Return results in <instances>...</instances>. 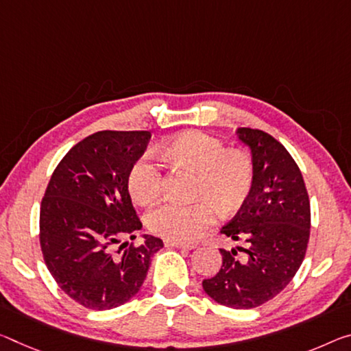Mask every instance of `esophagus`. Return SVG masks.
<instances>
[{
  "label": "esophagus",
  "mask_w": 351,
  "mask_h": 351,
  "mask_svg": "<svg viewBox=\"0 0 351 351\" xmlns=\"http://www.w3.org/2000/svg\"><path fill=\"white\" fill-rule=\"evenodd\" d=\"M164 243H165V247H173V248L193 250L197 247V243H193V242H181V241H173V239H165Z\"/></svg>",
  "instance_id": "esophagus-1"
}]
</instances>
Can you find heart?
I'll return each instance as SVG.
<instances>
[{
    "instance_id": "obj_1",
    "label": "heart",
    "mask_w": 351,
    "mask_h": 351,
    "mask_svg": "<svg viewBox=\"0 0 351 351\" xmlns=\"http://www.w3.org/2000/svg\"><path fill=\"white\" fill-rule=\"evenodd\" d=\"M162 156L176 167L197 173V202H165L149 210V230L173 241L189 242L202 236L221 213H232L247 202L253 187L254 167L242 149H226L223 142L202 131H189L167 143ZM164 173L153 156L145 154L128 173L131 197L142 204L153 203L162 193Z\"/></svg>"
}]
</instances>
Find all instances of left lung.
<instances>
[{"label":"left lung","mask_w":351,"mask_h":351,"mask_svg":"<svg viewBox=\"0 0 351 351\" xmlns=\"http://www.w3.org/2000/svg\"><path fill=\"white\" fill-rule=\"evenodd\" d=\"M237 134L252 148L254 180L247 202L220 232L245 248H220L223 263L203 289L228 308L252 309L275 298L302 265L311 204L302 171L275 137L252 128H239Z\"/></svg>","instance_id":"left-lung-1"}]
</instances>
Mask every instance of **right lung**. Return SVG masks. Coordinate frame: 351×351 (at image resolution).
I'll list each match as a JSON object with an SVG mask.
<instances>
[{
	"label": "right lung",
	"instance_id": "1",
	"mask_svg": "<svg viewBox=\"0 0 351 351\" xmlns=\"http://www.w3.org/2000/svg\"><path fill=\"white\" fill-rule=\"evenodd\" d=\"M149 131H98L56 167L40 204V248L58 286L87 309L123 304L141 291L162 241L145 236L128 192V173ZM126 237L132 242L121 243Z\"/></svg>",
	"mask_w": 351,
	"mask_h": 351
}]
</instances>
